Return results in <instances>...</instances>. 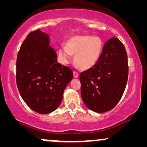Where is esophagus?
<instances>
[{"label": "esophagus", "mask_w": 147, "mask_h": 147, "mask_svg": "<svg viewBox=\"0 0 147 147\" xmlns=\"http://www.w3.org/2000/svg\"><path fill=\"white\" fill-rule=\"evenodd\" d=\"M74 76L75 78H78V76H79V74H78V72L76 71H74Z\"/></svg>", "instance_id": "obj_1"}]
</instances>
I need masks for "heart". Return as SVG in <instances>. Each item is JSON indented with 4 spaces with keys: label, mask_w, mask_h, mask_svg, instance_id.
Masks as SVG:
<instances>
[{
    "label": "heart",
    "mask_w": 147,
    "mask_h": 147,
    "mask_svg": "<svg viewBox=\"0 0 147 147\" xmlns=\"http://www.w3.org/2000/svg\"><path fill=\"white\" fill-rule=\"evenodd\" d=\"M102 48V43L99 37L87 35H78L71 37L62 46L58 54L64 64L71 59L72 54H76L75 61L82 69H89L98 61Z\"/></svg>",
    "instance_id": "b5f03b06"
}]
</instances>
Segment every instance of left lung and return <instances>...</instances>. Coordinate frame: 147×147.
<instances>
[{
	"instance_id": "obj_1",
	"label": "left lung",
	"mask_w": 147,
	"mask_h": 147,
	"mask_svg": "<svg viewBox=\"0 0 147 147\" xmlns=\"http://www.w3.org/2000/svg\"><path fill=\"white\" fill-rule=\"evenodd\" d=\"M128 76L125 47L117 38H110L93 67L80 75L81 96L85 105L99 113L113 109L123 95Z\"/></svg>"
}]
</instances>
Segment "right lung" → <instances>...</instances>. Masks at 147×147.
Listing matches in <instances>:
<instances>
[{
    "label": "right lung",
    "instance_id": "add662e5",
    "mask_svg": "<svg viewBox=\"0 0 147 147\" xmlns=\"http://www.w3.org/2000/svg\"><path fill=\"white\" fill-rule=\"evenodd\" d=\"M49 37L39 29L30 32L17 54L16 82L21 98L37 113L48 114L60 105L73 71L57 61Z\"/></svg>",
    "mask_w": 147,
    "mask_h": 147
}]
</instances>
